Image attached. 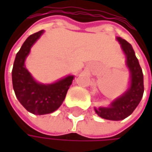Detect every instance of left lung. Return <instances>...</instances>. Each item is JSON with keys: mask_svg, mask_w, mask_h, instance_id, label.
I'll list each match as a JSON object with an SVG mask.
<instances>
[{"mask_svg": "<svg viewBox=\"0 0 152 152\" xmlns=\"http://www.w3.org/2000/svg\"><path fill=\"white\" fill-rule=\"evenodd\" d=\"M121 49L127 57V66L130 72V86L125 93L113 100L109 107L94 108L96 113L103 119L111 121H121L129 116L140 103L143 94V75L136 57L132 46L122 39L117 38Z\"/></svg>", "mask_w": 152, "mask_h": 152, "instance_id": "8db88e82", "label": "left lung"}]
</instances>
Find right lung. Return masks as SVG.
Listing matches in <instances>:
<instances>
[{"instance_id":"obj_1","label":"right lung","mask_w":152,"mask_h":152,"mask_svg":"<svg viewBox=\"0 0 152 152\" xmlns=\"http://www.w3.org/2000/svg\"><path fill=\"white\" fill-rule=\"evenodd\" d=\"M44 31L27 38L15 55L12 69V83L15 96L28 112L33 114H46L57 110L65 99L74 76H68L56 83L43 84L36 82L24 66V61L33 44Z\"/></svg>"}]
</instances>
